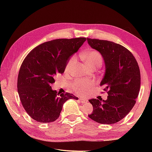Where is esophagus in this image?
<instances>
[{
	"instance_id": "1",
	"label": "esophagus",
	"mask_w": 152,
	"mask_h": 152,
	"mask_svg": "<svg viewBox=\"0 0 152 152\" xmlns=\"http://www.w3.org/2000/svg\"><path fill=\"white\" fill-rule=\"evenodd\" d=\"M79 100H80V102H82V103H86V102H87V101H86V100L82 99V98H80Z\"/></svg>"
}]
</instances>
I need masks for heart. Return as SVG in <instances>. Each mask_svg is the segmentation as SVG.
Listing matches in <instances>:
<instances>
[{
  "mask_svg": "<svg viewBox=\"0 0 152 152\" xmlns=\"http://www.w3.org/2000/svg\"><path fill=\"white\" fill-rule=\"evenodd\" d=\"M81 58L83 59L86 64L91 69L100 68L102 66V56L97 51H90L88 52L82 53ZM77 61V58L75 56H72L69 59L66 67V71H70L72 68L75 65ZM93 85L92 82H84V81H76L73 84L72 88L74 91L77 93H81L91 88Z\"/></svg>",
  "mask_w": 152,
  "mask_h": 152,
  "instance_id": "heart-1",
  "label": "heart"
}]
</instances>
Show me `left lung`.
Here are the masks:
<instances>
[{"label":"left lung","instance_id":"obj_1","mask_svg":"<svg viewBox=\"0 0 152 152\" xmlns=\"http://www.w3.org/2000/svg\"><path fill=\"white\" fill-rule=\"evenodd\" d=\"M87 41L103 58L105 72L100 86L108 91L106 101L89 100L93 110L88 117L101 124L116 123L135 104L140 89V68L134 56L123 46L107 40L88 38Z\"/></svg>","mask_w":152,"mask_h":152}]
</instances>
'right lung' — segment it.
Masks as SVG:
<instances>
[{"mask_svg": "<svg viewBox=\"0 0 152 152\" xmlns=\"http://www.w3.org/2000/svg\"><path fill=\"white\" fill-rule=\"evenodd\" d=\"M86 38L58 39L42 43L28 53L20 66L18 93L25 111L40 123L55 121L68 99L78 100L72 94L57 93L51 88L54 77L65 71L67 63Z\"/></svg>", "mask_w": 152, "mask_h": 152, "instance_id": "add662e5", "label": "right lung"}]
</instances>
